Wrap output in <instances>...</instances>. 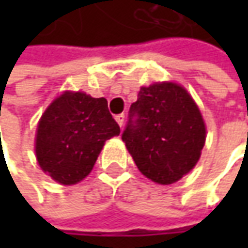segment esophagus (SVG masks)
Masks as SVG:
<instances>
[{"label": "esophagus", "mask_w": 248, "mask_h": 248, "mask_svg": "<svg viewBox=\"0 0 248 248\" xmlns=\"http://www.w3.org/2000/svg\"><path fill=\"white\" fill-rule=\"evenodd\" d=\"M124 117H125V116H124V113H121V114H117V116L114 117L120 127H123V125H124Z\"/></svg>", "instance_id": "obj_1"}]
</instances>
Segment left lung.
<instances>
[{
  "instance_id": "1",
  "label": "left lung",
  "mask_w": 248,
  "mask_h": 248,
  "mask_svg": "<svg viewBox=\"0 0 248 248\" xmlns=\"http://www.w3.org/2000/svg\"><path fill=\"white\" fill-rule=\"evenodd\" d=\"M121 139L143 175L170 185L199 161L205 142L204 120L184 87L156 82L140 88Z\"/></svg>"
}]
</instances>
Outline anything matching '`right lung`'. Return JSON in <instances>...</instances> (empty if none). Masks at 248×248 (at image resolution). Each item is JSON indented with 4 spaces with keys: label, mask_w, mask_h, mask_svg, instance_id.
<instances>
[{
    "label": "right lung",
    "mask_w": 248,
    "mask_h": 248,
    "mask_svg": "<svg viewBox=\"0 0 248 248\" xmlns=\"http://www.w3.org/2000/svg\"><path fill=\"white\" fill-rule=\"evenodd\" d=\"M119 134L105 98L66 91L38 123L37 161L56 182L74 185L90 174L105 142Z\"/></svg>",
    "instance_id": "add662e5"
}]
</instances>
